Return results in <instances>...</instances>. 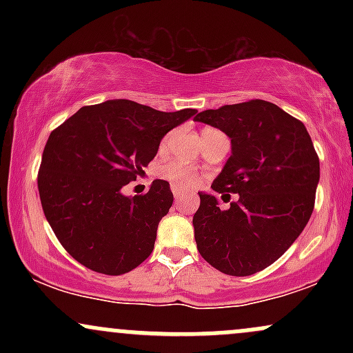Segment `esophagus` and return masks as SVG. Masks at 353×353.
Instances as JSON below:
<instances>
[{
	"mask_svg": "<svg viewBox=\"0 0 353 353\" xmlns=\"http://www.w3.org/2000/svg\"><path fill=\"white\" fill-rule=\"evenodd\" d=\"M172 194H174V197H181V196H184V190H182L181 188H176V185H172Z\"/></svg>",
	"mask_w": 353,
	"mask_h": 353,
	"instance_id": "34e87169",
	"label": "esophagus"
}]
</instances>
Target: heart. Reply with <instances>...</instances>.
Returning a JSON list of instances; mask_svg holds the SVG:
<instances>
[{
	"instance_id": "1",
	"label": "heart",
	"mask_w": 353,
	"mask_h": 353,
	"mask_svg": "<svg viewBox=\"0 0 353 353\" xmlns=\"http://www.w3.org/2000/svg\"><path fill=\"white\" fill-rule=\"evenodd\" d=\"M165 145V141L163 143V148ZM159 176L163 179H168L174 185H181V188H189L199 182V172L188 164H182L174 161V163L163 164L159 168Z\"/></svg>"
}]
</instances>
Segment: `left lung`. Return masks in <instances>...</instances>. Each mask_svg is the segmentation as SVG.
I'll return each mask as SVG.
<instances>
[{"label": "left lung", "instance_id": "obj_1", "mask_svg": "<svg viewBox=\"0 0 353 353\" xmlns=\"http://www.w3.org/2000/svg\"><path fill=\"white\" fill-rule=\"evenodd\" d=\"M194 121L229 136L232 154L212 189L224 202L228 192L239 197L221 209L216 196L199 192L192 219L197 250L228 275L264 270L301 236L314 210L320 164L309 132L262 99L208 109Z\"/></svg>", "mask_w": 353, "mask_h": 353}]
</instances>
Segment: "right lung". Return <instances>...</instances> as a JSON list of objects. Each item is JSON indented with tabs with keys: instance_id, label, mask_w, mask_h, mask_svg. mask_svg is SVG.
<instances>
[{
	"instance_id": "right-lung-1",
	"label": "right lung",
	"mask_w": 353,
	"mask_h": 353,
	"mask_svg": "<svg viewBox=\"0 0 353 353\" xmlns=\"http://www.w3.org/2000/svg\"><path fill=\"white\" fill-rule=\"evenodd\" d=\"M196 112L112 99L81 108L51 132L38 172L39 199L72 259L94 272L121 275L151 255L174 201L169 182L156 179L134 197L121 189L144 172L161 139Z\"/></svg>"
}]
</instances>
